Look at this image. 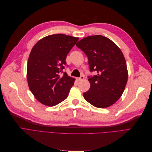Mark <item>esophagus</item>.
I'll return each instance as SVG.
<instances>
[{
  "mask_svg": "<svg viewBox=\"0 0 152 152\" xmlns=\"http://www.w3.org/2000/svg\"><path fill=\"white\" fill-rule=\"evenodd\" d=\"M85 78V77H84V76H83V75H82L80 77H78V78H77V80H78V81H80V80H83V79Z\"/></svg>",
  "mask_w": 152,
  "mask_h": 152,
  "instance_id": "1",
  "label": "esophagus"
}]
</instances>
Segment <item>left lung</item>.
Segmentation results:
<instances>
[{
  "instance_id": "left-lung-1",
  "label": "left lung",
  "mask_w": 152,
  "mask_h": 152,
  "mask_svg": "<svg viewBox=\"0 0 152 152\" xmlns=\"http://www.w3.org/2000/svg\"><path fill=\"white\" fill-rule=\"evenodd\" d=\"M76 46L87 56L90 72H97L89 77L90 88L83 93L85 99L99 108L114 104L123 93L128 78L126 59L121 50L102 35L85 37Z\"/></svg>"
}]
</instances>
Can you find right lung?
Instances as JSON below:
<instances>
[{
  "instance_id": "right-lung-1",
  "label": "right lung",
  "mask_w": 152,
  "mask_h": 152,
  "mask_svg": "<svg viewBox=\"0 0 152 152\" xmlns=\"http://www.w3.org/2000/svg\"><path fill=\"white\" fill-rule=\"evenodd\" d=\"M78 38L66 34L47 36L32 48L27 64L30 90L41 103L54 106L66 99L75 78L62 73L67 55Z\"/></svg>"
}]
</instances>
